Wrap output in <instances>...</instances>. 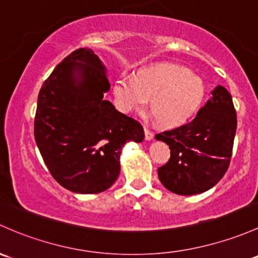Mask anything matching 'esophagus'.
I'll return each instance as SVG.
<instances>
[{
    "instance_id": "34e87169",
    "label": "esophagus",
    "mask_w": 258,
    "mask_h": 258,
    "mask_svg": "<svg viewBox=\"0 0 258 258\" xmlns=\"http://www.w3.org/2000/svg\"><path fill=\"white\" fill-rule=\"evenodd\" d=\"M145 137H146V140H147V141H151L152 138L154 137L153 132L150 131V130H148L147 127H145Z\"/></svg>"
}]
</instances>
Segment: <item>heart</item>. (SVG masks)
Instances as JSON below:
<instances>
[{"mask_svg": "<svg viewBox=\"0 0 258 258\" xmlns=\"http://www.w3.org/2000/svg\"><path fill=\"white\" fill-rule=\"evenodd\" d=\"M116 100L123 111L148 106L157 122L167 128L186 123L198 112L205 96V85L190 70L172 63H156L138 69L132 78L115 83Z\"/></svg>", "mask_w": 258, "mask_h": 258, "instance_id": "heart-1", "label": "heart"}]
</instances>
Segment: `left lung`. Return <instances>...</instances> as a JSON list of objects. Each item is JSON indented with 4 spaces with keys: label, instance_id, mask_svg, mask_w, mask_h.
<instances>
[{
    "label": "left lung",
    "instance_id": "1",
    "mask_svg": "<svg viewBox=\"0 0 258 258\" xmlns=\"http://www.w3.org/2000/svg\"><path fill=\"white\" fill-rule=\"evenodd\" d=\"M193 121L156 135L169 146L170 158L158 168L161 183L172 193L194 195L213 188L229 168L237 118L224 86L211 91Z\"/></svg>",
    "mask_w": 258,
    "mask_h": 258
}]
</instances>
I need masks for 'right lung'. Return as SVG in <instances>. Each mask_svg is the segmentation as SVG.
Returning a JSON list of instances; mask_svg holds the SVG:
<instances>
[{"label": "right lung", "mask_w": 258, "mask_h": 258, "mask_svg": "<svg viewBox=\"0 0 258 258\" xmlns=\"http://www.w3.org/2000/svg\"><path fill=\"white\" fill-rule=\"evenodd\" d=\"M108 89L99 56L80 48L56 65L38 95L37 146L53 178L74 193L110 188L120 174L124 143L145 138L140 122L104 99Z\"/></svg>", "instance_id": "right-lung-1"}]
</instances>
